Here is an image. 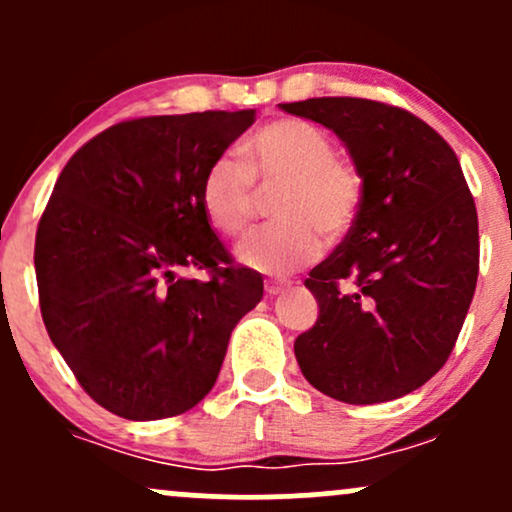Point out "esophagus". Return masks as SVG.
<instances>
[{
  "label": "esophagus",
  "instance_id": "34e87169",
  "mask_svg": "<svg viewBox=\"0 0 512 512\" xmlns=\"http://www.w3.org/2000/svg\"><path fill=\"white\" fill-rule=\"evenodd\" d=\"M289 286H291L289 281H276V279L264 281V291H267V296H279V293H284Z\"/></svg>",
  "mask_w": 512,
  "mask_h": 512
}]
</instances>
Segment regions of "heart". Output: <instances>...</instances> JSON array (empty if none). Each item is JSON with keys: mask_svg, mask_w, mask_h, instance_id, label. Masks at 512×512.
Returning a JSON list of instances; mask_svg holds the SVG:
<instances>
[{"mask_svg": "<svg viewBox=\"0 0 512 512\" xmlns=\"http://www.w3.org/2000/svg\"><path fill=\"white\" fill-rule=\"evenodd\" d=\"M260 190H276L279 223L252 231L238 245L240 264L264 274H291L317 260L322 233L342 238L356 219L361 175L334 156L332 139L320 127L281 117L262 125L243 144V161H211L199 199L216 231L236 238L255 216Z\"/></svg>", "mask_w": 512, "mask_h": 512, "instance_id": "1", "label": "heart"}]
</instances>
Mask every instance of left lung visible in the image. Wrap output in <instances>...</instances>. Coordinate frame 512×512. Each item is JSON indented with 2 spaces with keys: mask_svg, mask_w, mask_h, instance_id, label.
<instances>
[{
  "mask_svg": "<svg viewBox=\"0 0 512 512\" xmlns=\"http://www.w3.org/2000/svg\"><path fill=\"white\" fill-rule=\"evenodd\" d=\"M342 139L363 190L344 243L305 279L317 322L293 344L305 380L346 404L421 387L448 361L479 276V221L460 161L411 115L366 98L281 103Z\"/></svg>",
  "mask_w": 512,
  "mask_h": 512,
  "instance_id": "obj_1",
  "label": "left lung"
}]
</instances>
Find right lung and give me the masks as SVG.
<instances>
[{"instance_id": "obj_1", "label": "right lung", "mask_w": 512, "mask_h": 512, "mask_svg": "<svg viewBox=\"0 0 512 512\" xmlns=\"http://www.w3.org/2000/svg\"><path fill=\"white\" fill-rule=\"evenodd\" d=\"M255 110L117 122L69 158L35 233L40 313L93 402L129 421L178 416L214 387L262 298L199 199ZM187 271H207L192 280Z\"/></svg>"}]
</instances>
